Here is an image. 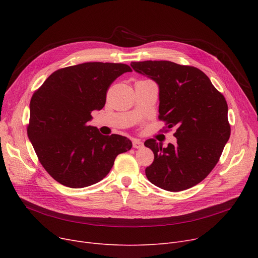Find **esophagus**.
I'll list each match as a JSON object with an SVG mask.
<instances>
[{
	"instance_id": "34e87169",
	"label": "esophagus",
	"mask_w": 258,
	"mask_h": 258,
	"mask_svg": "<svg viewBox=\"0 0 258 258\" xmlns=\"http://www.w3.org/2000/svg\"><path fill=\"white\" fill-rule=\"evenodd\" d=\"M144 146L143 142L139 139H134L133 140V147L134 148H142Z\"/></svg>"
}]
</instances>
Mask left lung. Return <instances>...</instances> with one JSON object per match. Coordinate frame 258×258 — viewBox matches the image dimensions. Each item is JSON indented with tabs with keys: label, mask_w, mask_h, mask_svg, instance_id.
Listing matches in <instances>:
<instances>
[{
	"label": "left lung",
	"mask_w": 258,
	"mask_h": 258,
	"mask_svg": "<svg viewBox=\"0 0 258 258\" xmlns=\"http://www.w3.org/2000/svg\"><path fill=\"white\" fill-rule=\"evenodd\" d=\"M133 69L159 86V119L177 131V144L144 142L154 153L145 174L168 191H182L204 180L218 163L229 140L228 105L223 94L198 68L168 60L133 61Z\"/></svg>",
	"instance_id": "8db88e82"
}]
</instances>
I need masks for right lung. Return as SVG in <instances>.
<instances>
[{"label": "right lung", "mask_w": 258, "mask_h": 258, "mask_svg": "<svg viewBox=\"0 0 258 258\" xmlns=\"http://www.w3.org/2000/svg\"><path fill=\"white\" fill-rule=\"evenodd\" d=\"M125 63L85 62L53 72L30 101L28 138L40 164L58 183L83 188L101 181L119 154L132 148L126 137L101 135L88 122L101 110Z\"/></svg>", "instance_id": "add662e5"}]
</instances>
